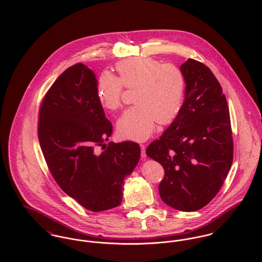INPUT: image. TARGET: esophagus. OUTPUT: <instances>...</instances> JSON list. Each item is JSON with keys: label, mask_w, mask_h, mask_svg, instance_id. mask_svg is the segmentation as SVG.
<instances>
[{"label": "esophagus", "mask_w": 262, "mask_h": 262, "mask_svg": "<svg viewBox=\"0 0 262 262\" xmlns=\"http://www.w3.org/2000/svg\"><path fill=\"white\" fill-rule=\"evenodd\" d=\"M140 147H141V157H142V158H145V157H146V153H145L146 147H145L144 144H140Z\"/></svg>", "instance_id": "obj_1"}]
</instances>
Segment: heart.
<instances>
[{"label": "heart", "mask_w": 262, "mask_h": 262, "mask_svg": "<svg viewBox=\"0 0 262 262\" xmlns=\"http://www.w3.org/2000/svg\"><path fill=\"white\" fill-rule=\"evenodd\" d=\"M118 78L100 75L96 95L101 106L109 111L121 105L123 86L134 89L135 106L127 109L117 122L118 133L127 139L142 141L149 137L156 120L171 122L180 112L186 91L183 72L173 64H161L151 57H131L116 66Z\"/></svg>", "instance_id": "1"}]
</instances>
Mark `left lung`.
<instances>
[{"mask_svg": "<svg viewBox=\"0 0 262 262\" xmlns=\"http://www.w3.org/2000/svg\"><path fill=\"white\" fill-rule=\"evenodd\" d=\"M185 100L178 116L146 149L164 178L161 200L183 212L208 205L223 186L233 161L230 114L223 90L211 70L188 58L181 66Z\"/></svg>", "mask_w": 262, "mask_h": 262, "instance_id": "8db88e82", "label": "left lung"}]
</instances>
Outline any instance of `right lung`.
Here are the masks:
<instances>
[{
  "label": "right lung",
  "mask_w": 262,
  "mask_h": 262,
  "mask_svg": "<svg viewBox=\"0 0 262 262\" xmlns=\"http://www.w3.org/2000/svg\"><path fill=\"white\" fill-rule=\"evenodd\" d=\"M95 73L82 63L64 71L45 95L38 138L48 168L60 188L92 212L119 206L124 179L140 158L132 141L108 143L112 123L96 95Z\"/></svg>",
  "instance_id": "add662e5"
}]
</instances>
